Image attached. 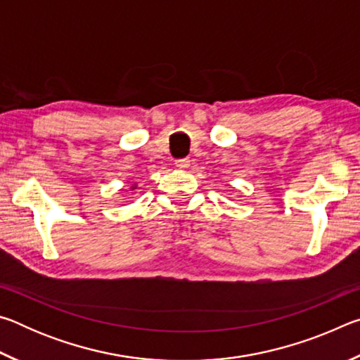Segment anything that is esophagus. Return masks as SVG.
<instances>
[{
  "label": "esophagus",
  "instance_id": "esophagus-1",
  "mask_svg": "<svg viewBox=\"0 0 360 360\" xmlns=\"http://www.w3.org/2000/svg\"><path fill=\"white\" fill-rule=\"evenodd\" d=\"M174 163H176V167H178V168H187L188 165H191V160H188V158L186 157V158H178V160H176Z\"/></svg>",
  "mask_w": 360,
  "mask_h": 360
}]
</instances>
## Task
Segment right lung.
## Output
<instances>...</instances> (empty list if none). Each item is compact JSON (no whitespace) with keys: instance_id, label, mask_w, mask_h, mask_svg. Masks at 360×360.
Returning a JSON list of instances; mask_svg holds the SVG:
<instances>
[{"instance_id":"obj_1","label":"right lung","mask_w":360,"mask_h":360,"mask_svg":"<svg viewBox=\"0 0 360 360\" xmlns=\"http://www.w3.org/2000/svg\"><path fill=\"white\" fill-rule=\"evenodd\" d=\"M133 188H135V187H133Z\"/></svg>"}]
</instances>
